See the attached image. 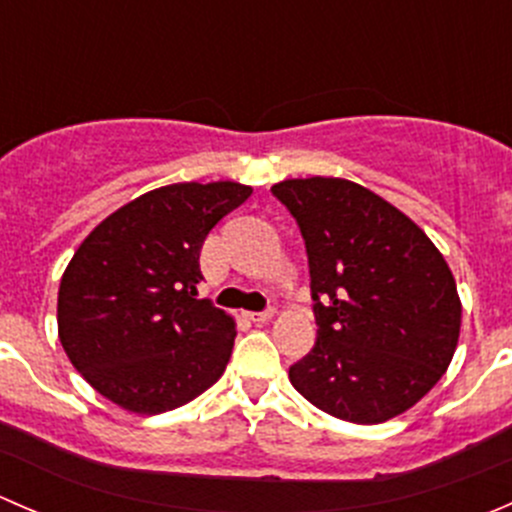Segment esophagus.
<instances>
[{"label":"esophagus","instance_id":"1","mask_svg":"<svg viewBox=\"0 0 512 512\" xmlns=\"http://www.w3.org/2000/svg\"><path fill=\"white\" fill-rule=\"evenodd\" d=\"M247 317H250V322L255 324H267L272 317H275V309H267V312H250Z\"/></svg>","mask_w":512,"mask_h":512}]
</instances>
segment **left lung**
Returning <instances> with one entry per match:
<instances>
[{
  "label": "left lung",
  "instance_id": "left-lung-1",
  "mask_svg": "<svg viewBox=\"0 0 512 512\" xmlns=\"http://www.w3.org/2000/svg\"><path fill=\"white\" fill-rule=\"evenodd\" d=\"M307 242L314 349L289 366L324 414L384 423L438 384L461 337V297L441 250L409 215L344 178L272 185Z\"/></svg>",
  "mask_w": 512,
  "mask_h": 512
}]
</instances>
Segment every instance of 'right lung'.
<instances>
[{"instance_id":"add662e5","label":"right lung","mask_w":512,"mask_h":512,"mask_svg":"<svg viewBox=\"0 0 512 512\" xmlns=\"http://www.w3.org/2000/svg\"><path fill=\"white\" fill-rule=\"evenodd\" d=\"M250 185L173 183L101 220L66 265L59 342L74 369L128 414L188 404L223 376L235 319L198 299L208 232Z\"/></svg>"}]
</instances>
